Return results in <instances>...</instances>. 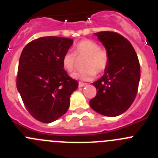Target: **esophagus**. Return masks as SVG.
<instances>
[{"instance_id":"obj_1","label":"esophagus","mask_w":158,"mask_h":158,"mask_svg":"<svg viewBox=\"0 0 158 158\" xmlns=\"http://www.w3.org/2000/svg\"><path fill=\"white\" fill-rule=\"evenodd\" d=\"M85 85H87L86 83H84V82H79V87H84L85 86Z\"/></svg>"}]
</instances>
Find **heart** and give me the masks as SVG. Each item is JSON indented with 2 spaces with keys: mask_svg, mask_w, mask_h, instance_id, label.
Wrapping results in <instances>:
<instances>
[{
  "mask_svg": "<svg viewBox=\"0 0 158 158\" xmlns=\"http://www.w3.org/2000/svg\"><path fill=\"white\" fill-rule=\"evenodd\" d=\"M79 58L85 57L82 71L73 73L72 76L75 79H80L89 81L93 79L96 74H101L107 69L109 63V56L107 51L101 48L96 42L89 39L80 40L75 46V52L69 50L62 58L63 66L66 71L73 72Z\"/></svg>",
  "mask_w": 158,
  "mask_h": 158,
  "instance_id": "obj_1",
  "label": "heart"
}]
</instances>
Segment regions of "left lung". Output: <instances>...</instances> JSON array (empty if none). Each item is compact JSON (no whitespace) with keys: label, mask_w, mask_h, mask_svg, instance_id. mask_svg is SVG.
Listing matches in <instances>:
<instances>
[{"label":"left lung","mask_w":158,"mask_h":158,"mask_svg":"<svg viewBox=\"0 0 158 158\" xmlns=\"http://www.w3.org/2000/svg\"><path fill=\"white\" fill-rule=\"evenodd\" d=\"M109 56L105 74L93 82L96 95L89 101L94 111L109 117L126 111L136 97L141 76L138 56L128 40L113 31L95 33Z\"/></svg>","instance_id":"obj_1"}]
</instances>
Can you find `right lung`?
<instances>
[{"mask_svg":"<svg viewBox=\"0 0 158 158\" xmlns=\"http://www.w3.org/2000/svg\"><path fill=\"white\" fill-rule=\"evenodd\" d=\"M73 39L44 36L27 44L20 55L17 88L28 112L50 123L65 114L78 82L63 69L62 58Z\"/></svg>","mask_w":158,"mask_h":158,"instance_id":"1","label":"right lung"}]
</instances>
